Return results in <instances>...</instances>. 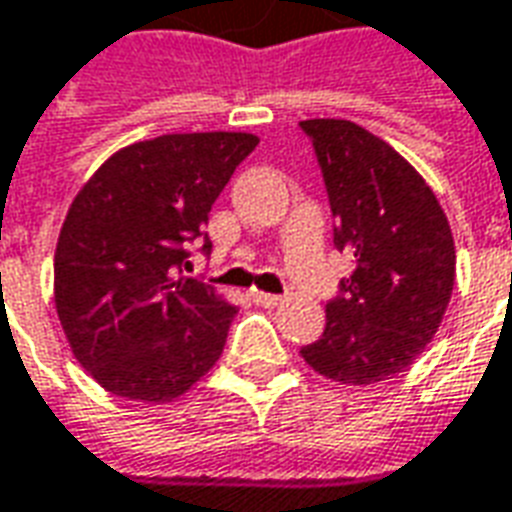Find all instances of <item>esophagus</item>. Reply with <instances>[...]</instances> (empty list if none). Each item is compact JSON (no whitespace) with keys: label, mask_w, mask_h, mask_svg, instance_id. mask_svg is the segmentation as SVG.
I'll list each match as a JSON object with an SVG mask.
<instances>
[{"label":"esophagus","mask_w":512,"mask_h":512,"mask_svg":"<svg viewBox=\"0 0 512 512\" xmlns=\"http://www.w3.org/2000/svg\"><path fill=\"white\" fill-rule=\"evenodd\" d=\"M250 297H253V300H256V303H259V306H278V303H281V297L278 295H270V292H259V289H253V292H250Z\"/></svg>","instance_id":"obj_1"}]
</instances>
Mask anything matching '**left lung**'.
<instances>
[{
	"label": "left lung",
	"instance_id": "1",
	"mask_svg": "<svg viewBox=\"0 0 512 512\" xmlns=\"http://www.w3.org/2000/svg\"><path fill=\"white\" fill-rule=\"evenodd\" d=\"M320 165L333 248L355 270L325 306V331L300 347L325 378L366 386L413 364L447 311L455 245L433 190L380 137L350 121H300Z\"/></svg>",
	"mask_w": 512,
	"mask_h": 512
}]
</instances>
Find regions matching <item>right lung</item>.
Segmentation results:
<instances>
[{
	"label": "right lung",
	"mask_w": 512,
	"mask_h": 512,
	"mask_svg": "<svg viewBox=\"0 0 512 512\" xmlns=\"http://www.w3.org/2000/svg\"><path fill=\"white\" fill-rule=\"evenodd\" d=\"M253 134H162L112 154L79 190L54 253V306L76 361L118 397L170 402L223 353L237 306L190 278L212 204Z\"/></svg>",
	"instance_id": "1"
}]
</instances>
